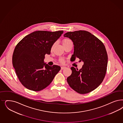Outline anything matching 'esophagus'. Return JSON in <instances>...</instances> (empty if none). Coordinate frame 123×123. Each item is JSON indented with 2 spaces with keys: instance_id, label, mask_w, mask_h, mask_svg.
Wrapping results in <instances>:
<instances>
[{
  "instance_id": "esophagus-1",
  "label": "esophagus",
  "mask_w": 123,
  "mask_h": 123,
  "mask_svg": "<svg viewBox=\"0 0 123 123\" xmlns=\"http://www.w3.org/2000/svg\"><path fill=\"white\" fill-rule=\"evenodd\" d=\"M66 68V67H61V70H63L64 69Z\"/></svg>"
}]
</instances>
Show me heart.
I'll return each mask as SVG.
<instances>
[{"label":"heart","instance_id":"heart-1","mask_svg":"<svg viewBox=\"0 0 123 123\" xmlns=\"http://www.w3.org/2000/svg\"><path fill=\"white\" fill-rule=\"evenodd\" d=\"M70 41H71V40L70 39H68V38H65V39H64L63 40V41H62V44H63V45H64V44L68 43V42H69ZM60 62H62V63H64V60L63 58H61V59H60Z\"/></svg>","mask_w":123,"mask_h":123}]
</instances>
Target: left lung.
Returning a JSON list of instances; mask_svg holds the SVG:
<instances>
[{"mask_svg": "<svg viewBox=\"0 0 123 123\" xmlns=\"http://www.w3.org/2000/svg\"><path fill=\"white\" fill-rule=\"evenodd\" d=\"M64 36L72 41L74 54L71 61L78 58L84 64L79 70L71 68L67 81L77 93L85 94L93 91L103 81L107 71L108 55L103 43L90 32L84 30L66 33Z\"/></svg>", "mask_w": 123, "mask_h": 123, "instance_id": "left-lung-1", "label": "left lung"}]
</instances>
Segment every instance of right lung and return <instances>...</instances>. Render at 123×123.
Listing matches in <instances>:
<instances>
[{
    "instance_id": "right-lung-1",
    "label": "right lung",
    "mask_w": 123,
    "mask_h": 123,
    "mask_svg": "<svg viewBox=\"0 0 123 123\" xmlns=\"http://www.w3.org/2000/svg\"><path fill=\"white\" fill-rule=\"evenodd\" d=\"M63 31H37L25 36L17 44L12 63L17 75L24 86L39 91L48 86L61 70L57 65L44 63L45 55L50 54L52 46Z\"/></svg>"
}]
</instances>
